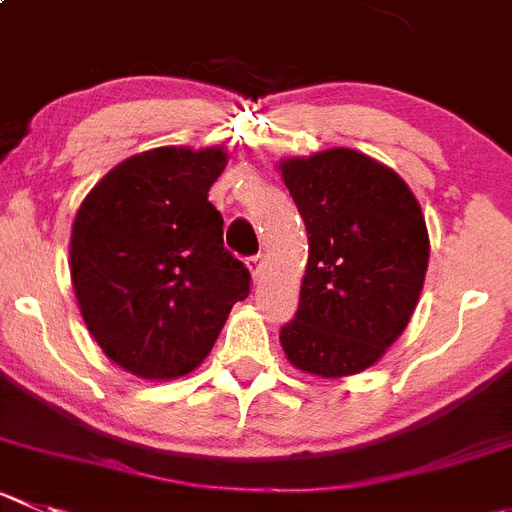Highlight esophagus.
Instances as JSON below:
<instances>
[{
    "instance_id": "obj_1",
    "label": "esophagus",
    "mask_w": 512,
    "mask_h": 512,
    "mask_svg": "<svg viewBox=\"0 0 512 512\" xmlns=\"http://www.w3.org/2000/svg\"><path fill=\"white\" fill-rule=\"evenodd\" d=\"M248 271H251V276H253V281H256V284L264 279V274H266V256H264V253H259V256H253V259L248 261Z\"/></svg>"
}]
</instances>
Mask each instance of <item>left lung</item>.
Listing matches in <instances>:
<instances>
[{
    "instance_id": "obj_1",
    "label": "left lung",
    "mask_w": 512,
    "mask_h": 512,
    "mask_svg": "<svg viewBox=\"0 0 512 512\" xmlns=\"http://www.w3.org/2000/svg\"><path fill=\"white\" fill-rule=\"evenodd\" d=\"M309 236L299 309L279 342L296 369L349 377L377 364L410 324L430 261L415 193L349 148L279 163Z\"/></svg>"
}]
</instances>
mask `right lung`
<instances>
[{
  "label": "right lung",
  "instance_id": "obj_1",
  "mask_svg": "<svg viewBox=\"0 0 512 512\" xmlns=\"http://www.w3.org/2000/svg\"><path fill=\"white\" fill-rule=\"evenodd\" d=\"M228 163L221 145H165L115 165L77 208L70 274L77 306L107 359L140 379L201 367L246 266L223 248L208 191Z\"/></svg>",
  "mask_w": 512,
  "mask_h": 512
}]
</instances>
